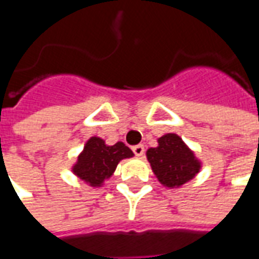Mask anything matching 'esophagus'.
<instances>
[{
  "label": "esophagus",
  "mask_w": 259,
  "mask_h": 259,
  "mask_svg": "<svg viewBox=\"0 0 259 259\" xmlns=\"http://www.w3.org/2000/svg\"><path fill=\"white\" fill-rule=\"evenodd\" d=\"M133 152L135 156H144L145 153L144 145H135V146L133 148Z\"/></svg>",
  "instance_id": "esophagus-1"
}]
</instances>
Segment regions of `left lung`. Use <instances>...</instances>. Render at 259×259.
Returning a JSON list of instances; mask_svg holds the SVG:
<instances>
[{
	"label": "left lung",
	"mask_w": 259,
	"mask_h": 259,
	"mask_svg": "<svg viewBox=\"0 0 259 259\" xmlns=\"http://www.w3.org/2000/svg\"><path fill=\"white\" fill-rule=\"evenodd\" d=\"M156 177L166 187H179L199 171L201 164L179 135L167 134L159 138V146L146 152Z\"/></svg>",
	"instance_id": "obj_1"
}]
</instances>
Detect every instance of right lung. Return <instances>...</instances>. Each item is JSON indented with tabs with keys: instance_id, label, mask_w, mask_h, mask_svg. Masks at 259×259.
<instances>
[{
	"instance_id": "add662e5",
	"label": "right lung",
	"mask_w": 259,
	"mask_h": 259,
	"mask_svg": "<svg viewBox=\"0 0 259 259\" xmlns=\"http://www.w3.org/2000/svg\"><path fill=\"white\" fill-rule=\"evenodd\" d=\"M133 150L122 142L107 146L103 139L93 137L88 141L83 152L74 166V173L91 185H100L114 173L120 160L131 157Z\"/></svg>"
}]
</instances>
